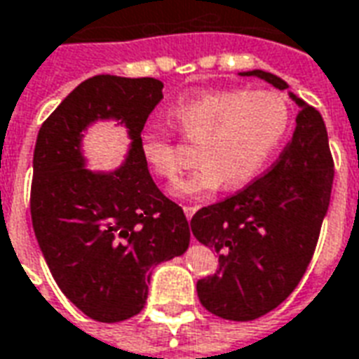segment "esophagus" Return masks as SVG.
I'll return each instance as SVG.
<instances>
[{"label":"esophagus","mask_w":359,"mask_h":359,"mask_svg":"<svg viewBox=\"0 0 359 359\" xmlns=\"http://www.w3.org/2000/svg\"><path fill=\"white\" fill-rule=\"evenodd\" d=\"M196 211H198V205H184V215H187V219H192Z\"/></svg>","instance_id":"1"}]
</instances>
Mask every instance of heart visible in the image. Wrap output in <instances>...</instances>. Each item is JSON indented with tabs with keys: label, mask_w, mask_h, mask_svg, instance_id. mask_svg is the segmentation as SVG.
Segmentation results:
<instances>
[{
	"label": "heart",
	"mask_w": 359,
	"mask_h": 359,
	"mask_svg": "<svg viewBox=\"0 0 359 359\" xmlns=\"http://www.w3.org/2000/svg\"><path fill=\"white\" fill-rule=\"evenodd\" d=\"M171 118L188 140L200 142V165L175 188L177 196H200L219 188L244 187L256 177L283 140L288 107L273 92L225 90L208 92L177 103ZM144 161L159 179L175 182L182 172V157L163 130L142 134Z\"/></svg>",
	"instance_id": "1"
}]
</instances>
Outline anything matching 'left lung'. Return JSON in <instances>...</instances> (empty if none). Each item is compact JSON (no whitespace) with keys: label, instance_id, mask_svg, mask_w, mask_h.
Returning a JSON list of instances; mask_svg holds the SVG:
<instances>
[{"label":"left lung","instance_id":"1","mask_svg":"<svg viewBox=\"0 0 359 359\" xmlns=\"http://www.w3.org/2000/svg\"><path fill=\"white\" fill-rule=\"evenodd\" d=\"M259 76L286 90L283 79ZM296 130L265 175L221 202L196 211L190 229L219 254V269L198 280V298L213 316L252 321L292 294L316 252L331 200L332 163L321 113L300 97Z\"/></svg>","mask_w":359,"mask_h":359}]
</instances>
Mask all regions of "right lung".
Returning a JSON list of instances; mask_svg holds the SVG:
<instances>
[{"label":"right lung","mask_w":359,"mask_h":359,"mask_svg":"<svg viewBox=\"0 0 359 359\" xmlns=\"http://www.w3.org/2000/svg\"><path fill=\"white\" fill-rule=\"evenodd\" d=\"M161 90L163 82L148 76H92L59 103L36 138V238L61 292L102 323L140 313L149 269L182 256L190 244L184 211L156 187L140 151ZM100 118L121 120L133 140L126 165L113 173L83 169L81 133Z\"/></svg>","instance_id":"obj_1"}]
</instances>
